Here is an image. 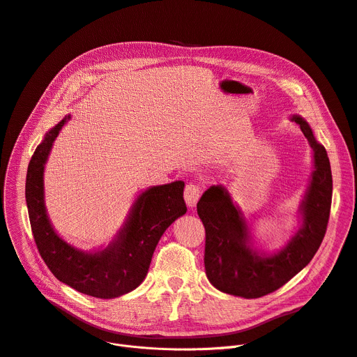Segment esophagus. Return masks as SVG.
Wrapping results in <instances>:
<instances>
[{"instance_id":"34e87169","label":"esophagus","mask_w":357,"mask_h":357,"mask_svg":"<svg viewBox=\"0 0 357 357\" xmlns=\"http://www.w3.org/2000/svg\"><path fill=\"white\" fill-rule=\"evenodd\" d=\"M200 196H202L200 186H197L195 183L186 185V188H185V202H186V205L189 208H195L196 206V203H197Z\"/></svg>"}]
</instances>
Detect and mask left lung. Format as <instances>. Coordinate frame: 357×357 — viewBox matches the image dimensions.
<instances>
[{
  "instance_id": "obj_1",
  "label": "left lung",
  "mask_w": 357,
  "mask_h": 357,
  "mask_svg": "<svg viewBox=\"0 0 357 357\" xmlns=\"http://www.w3.org/2000/svg\"><path fill=\"white\" fill-rule=\"evenodd\" d=\"M299 124L314 151V172L302 200V226L278 252L264 256L251 245L241 211L233 205L223 186H211L197 202V215L205 226V270L211 284L222 292L260 298L287 284L314 259L328 227L332 203V172L326 149L299 116Z\"/></svg>"
}]
</instances>
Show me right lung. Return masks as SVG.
Wrapping results in <instances>:
<instances>
[{"instance_id":"add662e5","label":"right lung","mask_w":357,"mask_h":357,"mask_svg":"<svg viewBox=\"0 0 357 357\" xmlns=\"http://www.w3.org/2000/svg\"><path fill=\"white\" fill-rule=\"evenodd\" d=\"M70 116L50 130L36 146L28 165L25 197L32 234L47 268L73 289L110 299L135 289L145 278L152 254L164 231L186 213L182 181L142 192L116 238L96 252L68 244L54 230L43 200V169L54 141Z\"/></svg>"}]
</instances>
